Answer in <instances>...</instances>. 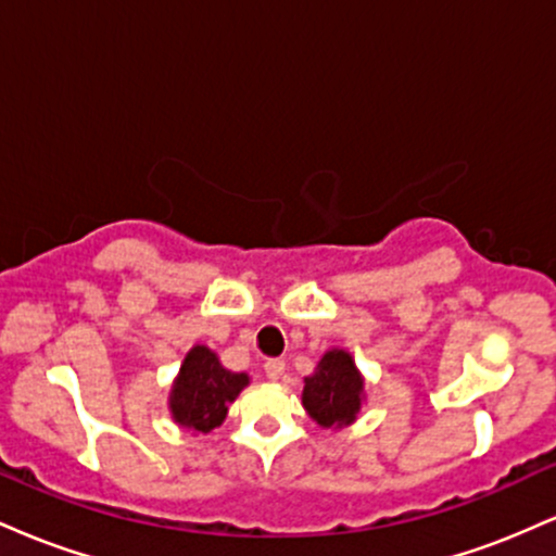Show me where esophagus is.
<instances>
[{
	"label": "esophagus",
	"instance_id": "obj_1",
	"mask_svg": "<svg viewBox=\"0 0 556 556\" xmlns=\"http://www.w3.org/2000/svg\"><path fill=\"white\" fill-rule=\"evenodd\" d=\"M264 374H266V379H269V381H279V379H282V374H285V361H279V358L266 361L264 363Z\"/></svg>",
	"mask_w": 556,
	"mask_h": 556
}]
</instances>
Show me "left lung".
<instances>
[{
	"label": "left lung",
	"mask_w": 556,
	"mask_h": 556,
	"mask_svg": "<svg viewBox=\"0 0 556 556\" xmlns=\"http://www.w3.org/2000/svg\"><path fill=\"white\" fill-rule=\"evenodd\" d=\"M363 376L348 350H329L316 371L305 376L303 407L324 429L350 426L361 413Z\"/></svg>",
	"instance_id": "obj_1"
}]
</instances>
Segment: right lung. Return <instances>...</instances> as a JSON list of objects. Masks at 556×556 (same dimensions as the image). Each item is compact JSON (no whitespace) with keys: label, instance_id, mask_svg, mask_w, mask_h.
Returning a JSON list of instances; mask_svg holds the SVG:
<instances>
[{"label":"right lung","instance_id":"obj_1","mask_svg":"<svg viewBox=\"0 0 556 556\" xmlns=\"http://www.w3.org/2000/svg\"><path fill=\"white\" fill-rule=\"evenodd\" d=\"M248 374L227 371L206 344H195L185 355L180 374L169 392V410L175 424L208 433L227 418L229 402L248 387Z\"/></svg>","mask_w":556,"mask_h":556}]
</instances>
